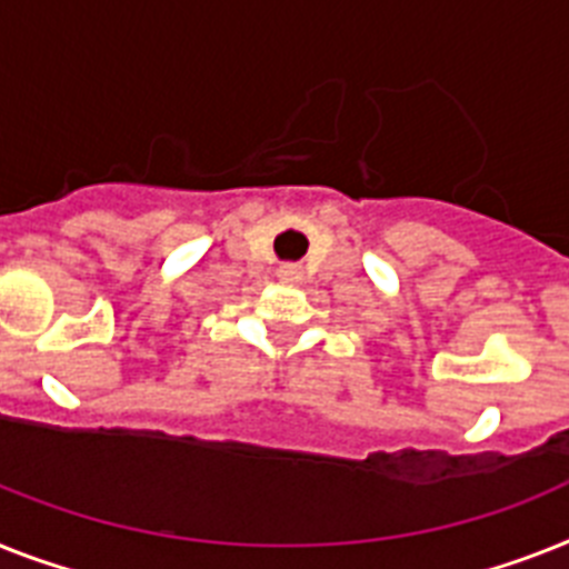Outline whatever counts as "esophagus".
<instances>
[{"instance_id": "1", "label": "esophagus", "mask_w": 569, "mask_h": 569, "mask_svg": "<svg viewBox=\"0 0 569 569\" xmlns=\"http://www.w3.org/2000/svg\"><path fill=\"white\" fill-rule=\"evenodd\" d=\"M276 276H279L281 284H290V288L302 281V270H299V267H296V264H281L279 270H276Z\"/></svg>"}]
</instances>
